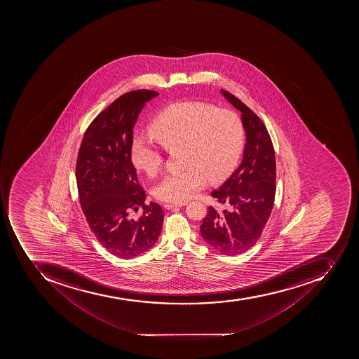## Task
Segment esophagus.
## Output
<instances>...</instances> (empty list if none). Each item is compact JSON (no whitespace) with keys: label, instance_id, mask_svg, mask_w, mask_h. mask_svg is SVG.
<instances>
[{"label":"esophagus","instance_id":"obj_1","mask_svg":"<svg viewBox=\"0 0 359 359\" xmlns=\"http://www.w3.org/2000/svg\"><path fill=\"white\" fill-rule=\"evenodd\" d=\"M187 205V203H166L164 205L165 209L170 210L174 208H181V206Z\"/></svg>","mask_w":359,"mask_h":359}]
</instances>
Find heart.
<instances>
[{
	"label": "heart",
	"mask_w": 359,
	"mask_h": 359,
	"mask_svg": "<svg viewBox=\"0 0 359 359\" xmlns=\"http://www.w3.org/2000/svg\"><path fill=\"white\" fill-rule=\"evenodd\" d=\"M150 133L166 150L181 147L182 172L165 176L154 189L156 198L183 202L192 198L205 181H222L233 170L243 144V126L233 111L205 102H178L154 118ZM130 159L149 177L157 175L163 154L148 137L133 139Z\"/></svg>",
	"instance_id": "obj_1"
}]
</instances>
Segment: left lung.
<instances>
[{
    "mask_svg": "<svg viewBox=\"0 0 359 359\" xmlns=\"http://www.w3.org/2000/svg\"><path fill=\"white\" fill-rule=\"evenodd\" d=\"M221 93L241 112L246 144L241 166L211 193L224 210L209 206L200 230L212 248L234 256L257 243L269 221L276 192V161L269 131L257 114L233 94Z\"/></svg>",
    "mask_w": 359,
    "mask_h": 359,
    "instance_id": "obj_1",
    "label": "left lung"
}]
</instances>
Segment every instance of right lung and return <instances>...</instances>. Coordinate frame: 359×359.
<instances>
[{
    "instance_id": "right-lung-1",
    "label": "right lung",
    "mask_w": 359,
    "mask_h": 359,
    "mask_svg": "<svg viewBox=\"0 0 359 359\" xmlns=\"http://www.w3.org/2000/svg\"><path fill=\"white\" fill-rule=\"evenodd\" d=\"M155 90L128 92L94 118L76 161L79 202L88 226L107 252L130 259L147 252L161 234L164 211L146 194L130 159L133 127ZM143 208L139 219L131 211Z\"/></svg>"
}]
</instances>
